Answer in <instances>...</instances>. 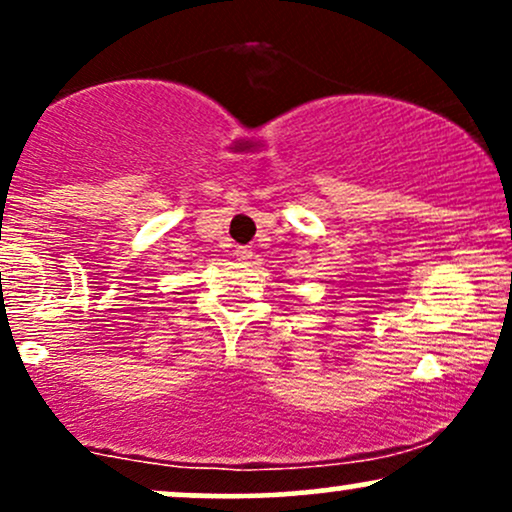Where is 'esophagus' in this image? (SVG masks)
<instances>
[{
    "label": "esophagus",
    "mask_w": 512,
    "mask_h": 512,
    "mask_svg": "<svg viewBox=\"0 0 512 512\" xmlns=\"http://www.w3.org/2000/svg\"><path fill=\"white\" fill-rule=\"evenodd\" d=\"M236 257H238V260H250L252 250L245 248V245H238V248H236Z\"/></svg>",
    "instance_id": "34e87169"
}]
</instances>
